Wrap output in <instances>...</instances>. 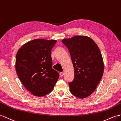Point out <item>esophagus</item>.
<instances>
[{
  "mask_svg": "<svg viewBox=\"0 0 121 121\" xmlns=\"http://www.w3.org/2000/svg\"><path fill=\"white\" fill-rule=\"evenodd\" d=\"M63 75H64V73L63 72H60V76H63Z\"/></svg>",
  "mask_w": 121,
  "mask_h": 121,
  "instance_id": "esophagus-1",
  "label": "esophagus"
}]
</instances>
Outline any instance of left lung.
Wrapping results in <instances>:
<instances>
[{
    "mask_svg": "<svg viewBox=\"0 0 121 121\" xmlns=\"http://www.w3.org/2000/svg\"><path fill=\"white\" fill-rule=\"evenodd\" d=\"M62 42L69 50L74 69V80L69 83L70 92L85 99L94 92L102 78L104 65L102 54L88 36L76 35Z\"/></svg>",
    "mask_w": 121,
    "mask_h": 121,
    "instance_id": "8db88e82",
    "label": "left lung"
}]
</instances>
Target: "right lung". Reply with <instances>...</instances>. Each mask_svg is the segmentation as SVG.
I'll return each mask as SVG.
<instances>
[{"label":"right lung","instance_id":"1","mask_svg":"<svg viewBox=\"0 0 121 121\" xmlns=\"http://www.w3.org/2000/svg\"><path fill=\"white\" fill-rule=\"evenodd\" d=\"M56 42L35 39L24 44L17 52V74L27 90L36 96L52 92L59 78L58 73L52 68L51 51Z\"/></svg>","mask_w":121,"mask_h":121}]
</instances>
